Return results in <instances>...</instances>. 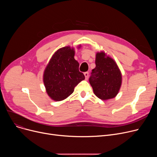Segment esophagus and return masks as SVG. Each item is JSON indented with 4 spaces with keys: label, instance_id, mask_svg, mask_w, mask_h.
Here are the masks:
<instances>
[{
    "label": "esophagus",
    "instance_id": "1",
    "mask_svg": "<svg viewBox=\"0 0 157 157\" xmlns=\"http://www.w3.org/2000/svg\"><path fill=\"white\" fill-rule=\"evenodd\" d=\"M84 75H85V79H88V76H89V73H88V72H85L84 73Z\"/></svg>",
    "mask_w": 157,
    "mask_h": 157
}]
</instances>
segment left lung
<instances>
[{"instance_id": "obj_1", "label": "left lung", "mask_w": 157, "mask_h": 157, "mask_svg": "<svg viewBox=\"0 0 157 157\" xmlns=\"http://www.w3.org/2000/svg\"><path fill=\"white\" fill-rule=\"evenodd\" d=\"M95 67L89 82L95 95L103 101L117 96L121 85V74L117 63L104 52L96 54Z\"/></svg>"}]
</instances>
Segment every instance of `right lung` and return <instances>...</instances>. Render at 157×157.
I'll list each match as a JSON object with an SVG mask.
<instances>
[{"label":"right lung","mask_w":157,"mask_h":157,"mask_svg":"<svg viewBox=\"0 0 157 157\" xmlns=\"http://www.w3.org/2000/svg\"><path fill=\"white\" fill-rule=\"evenodd\" d=\"M74 49L66 46L52 56L44 72L43 81L46 92L55 101L64 100L71 95L74 88L85 79L79 72V64L74 59Z\"/></svg>","instance_id":"right-lung-1"}]
</instances>
